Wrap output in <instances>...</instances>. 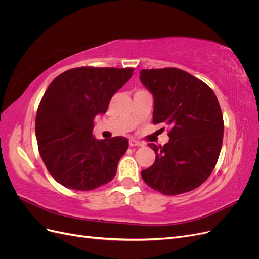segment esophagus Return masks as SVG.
<instances>
[{"label": "esophagus", "mask_w": 259, "mask_h": 259, "mask_svg": "<svg viewBox=\"0 0 259 259\" xmlns=\"http://www.w3.org/2000/svg\"><path fill=\"white\" fill-rule=\"evenodd\" d=\"M130 146L131 147H135V146L139 147V146H143V144L140 142H137V140H135V139H130Z\"/></svg>", "instance_id": "1"}]
</instances>
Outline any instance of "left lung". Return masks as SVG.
<instances>
[{
  "instance_id": "obj_1",
  "label": "left lung",
  "mask_w": 259,
  "mask_h": 259,
  "mask_svg": "<svg viewBox=\"0 0 259 259\" xmlns=\"http://www.w3.org/2000/svg\"><path fill=\"white\" fill-rule=\"evenodd\" d=\"M139 79L154 98L153 124L170 127L167 144H149L155 161L142 170V177L163 194L189 192L208 178L222 150L218 99L208 85L177 68L144 69Z\"/></svg>"
}]
</instances>
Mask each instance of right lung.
<instances>
[{
	"mask_svg": "<svg viewBox=\"0 0 259 259\" xmlns=\"http://www.w3.org/2000/svg\"><path fill=\"white\" fill-rule=\"evenodd\" d=\"M133 68L80 67L55 77L38 105L35 136L41 158L57 183L89 191L114 178L127 138L97 140L94 119L106 113Z\"/></svg>",
	"mask_w": 259,
	"mask_h": 259,
	"instance_id": "1",
	"label": "right lung"
}]
</instances>
